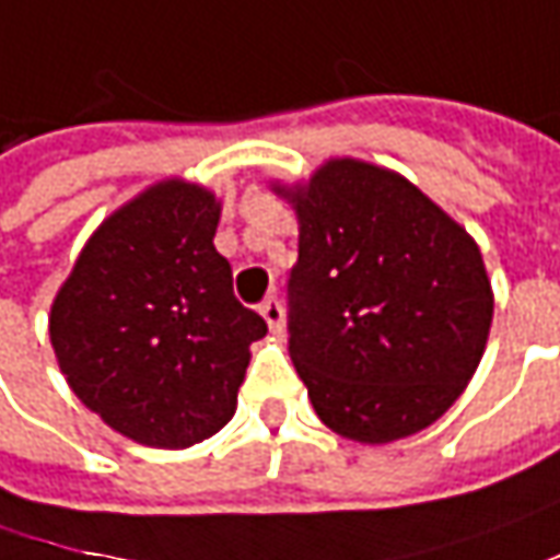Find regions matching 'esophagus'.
Listing matches in <instances>:
<instances>
[{
  "mask_svg": "<svg viewBox=\"0 0 560 560\" xmlns=\"http://www.w3.org/2000/svg\"><path fill=\"white\" fill-rule=\"evenodd\" d=\"M260 313L262 318H266V325H269V331H272V335H281V331H284V310H281L279 300L276 298L262 300Z\"/></svg>",
  "mask_w": 560,
  "mask_h": 560,
  "instance_id": "esophagus-1",
  "label": "esophagus"
}]
</instances>
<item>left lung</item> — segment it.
I'll list each match as a JSON object with an SVG mask.
<instances>
[{"label":"left lung","mask_w":560,"mask_h":560,"mask_svg":"<svg viewBox=\"0 0 560 560\" xmlns=\"http://www.w3.org/2000/svg\"><path fill=\"white\" fill-rule=\"evenodd\" d=\"M272 191L298 213L288 353L322 424L369 446L431 428L490 338L477 242L406 176L357 158Z\"/></svg>","instance_id":"left-lung-1"}]
</instances>
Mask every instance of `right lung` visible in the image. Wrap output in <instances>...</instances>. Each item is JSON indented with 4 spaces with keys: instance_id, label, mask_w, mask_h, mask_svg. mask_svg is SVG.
Wrapping results in <instances>:
<instances>
[{
    "instance_id": "obj_1",
    "label": "right lung",
    "mask_w": 560,
    "mask_h": 560,
    "mask_svg": "<svg viewBox=\"0 0 560 560\" xmlns=\"http://www.w3.org/2000/svg\"><path fill=\"white\" fill-rule=\"evenodd\" d=\"M222 203L179 176L117 207L51 300L70 390L142 446L185 450L225 428L266 322L232 291L213 247Z\"/></svg>"
}]
</instances>
